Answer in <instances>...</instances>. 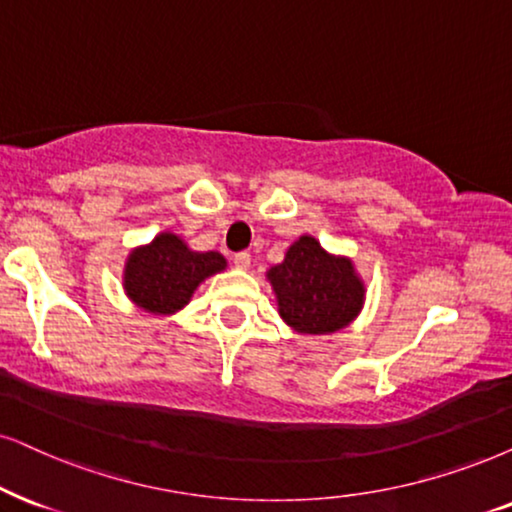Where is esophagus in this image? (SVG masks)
I'll return each mask as SVG.
<instances>
[{
	"label": "esophagus",
	"instance_id": "esophagus-1",
	"mask_svg": "<svg viewBox=\"0 0 512 512\" xmlns=\"http://www.w3.org/2000/svg\"><path fill=\"white\" fill-rule=\"evenodd\" d=\"M234 264H236V269H248L250 267V255H248V252H236Z\"/></svg>",
	"mask_w": 512,
	"mask_h": 512
}]
</instances>
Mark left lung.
I'll list each match as a JSON object with an SVG mask.
<instances>
[{"mask_svg":"<svg viewBox=\"0 0 512 512\" xmlns=\"http://www.w3.org/2000/svg\"><path fill=\"white\" fill-rule=\"evenodd\" d=\"M278 314L304 335H328L361 314L366 286L345 255H333L314 236H300L281 264L267 271Z\"/></svg>","mask_w":512,"mask_h":512,"instance_id":"8db88e82","label":"left lung"}]
</instances>
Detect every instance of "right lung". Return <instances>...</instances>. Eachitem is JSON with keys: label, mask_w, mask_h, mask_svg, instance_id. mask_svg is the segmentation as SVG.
I'll return each instance as SVG.
<instances>
[{"label": "right lung", "mask_w": 512, "mask_h": 512, "mask_svg": "<svg viewBox=\"0 0 512 512\" xmlns=\"http://www.w3.org/2000/svg\"><path fill=\"white\" fill-rule=\"evenodd\" d=\"M224 269V255L215 250H191L184 238L163 231L151 243L129 252L122 288L129 300L144 312L172 316L191 302L205 278Z\"/></svg>", "instance_id": "1"}]
</instances>
